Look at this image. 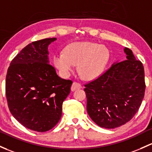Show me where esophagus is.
<instances>
[{
  "instance_id": "esophagus-1",
  "label": "esophagus",
  "mask_w": 152,
  "mask_h": 152,
  "mask_svg": "<svg viewBox=\"0 0 152 152\" xmlns=\"http://www.w3.org/2000/svg\"><path fill=\"white\" fill-rule=\"evenodd\" d=\"M81 84H79V83L78 82H73V84H72V86H71V91H75L76 89H81Z\"/></svg>"
}]
</instances>
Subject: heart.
<instances>
[{
	"label": "heart",
	"instance_id": "b5f03b06",
	"mask_svg": "<svg viewBox=\"0 0 152 152\" xmlns=\"http://www.w3.org/2000/svg\"><path fill=\"white\" fill-rule=\"evenodd\" d=\"M109 53L106 47L91 42H75L65 48V54L54 56V64L63 76H68L78 65V71L85 80H93L103 71Z\"/></svg>",
	"mask_w": 152,
	"mask_h": 152
}]
</instances>
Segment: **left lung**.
<instances>
[{
  "label": "left lung",
  "instance_id": "left-lung-1",
  "mask_svg": "<svg viewBox=\"0 0 152 152\" xmlns=\"http://www.w3.org/2000/svg\"><path fill=\"white\" fill-rule=\"evenodd\" d=\"M123 61L115 63L103 75L85 84L87 111L98 126L120 127L137 113L144 97V68L132 50L125 47Z\"/></svg>",
  "mask_w": 152,
  "mask_h": 152
}]
</instances>
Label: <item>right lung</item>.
I'll use <instances>...</instances> for the list:
<instances>
[{"label":"right lung","mask_w":152,"mask_h":152,"mask_svg":"<svg viewBox=\"0 0 152 152\" xmlns=\"http://www.w3.org/2000/svg\"><path fill=\"white\" fill-rule=\"evenodd\" d=\"M56 40L45 38L27 45L13 59L6 74L11 114L24 127L36 132H46L58 123L73 83L59 77L49 63L48 46Z\"/></svg>","instance_id":"add662e5"}]
</instances>
